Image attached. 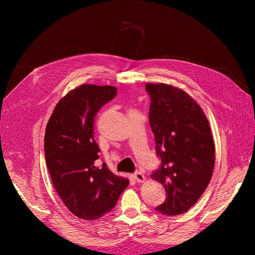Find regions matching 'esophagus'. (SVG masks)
Instances as JSON below:
<instances>
[{"mask_svg": "<svg viewBox=\"0 0 255 255\" xmlns=\"http://www.w3.org/2000/svg\"><path fill=\"white\" fill-rule=\"evenodd\" d=\"M133 178L134 180H136V182H138V183H142V182H144L145 181V177H144V175L142 174L141 172H136L133 174Z\"/></svg>", "mask_w": 255, "mask_h": 255, "instance_id": "34e87169", "label": "esophagus"}]
</instances>
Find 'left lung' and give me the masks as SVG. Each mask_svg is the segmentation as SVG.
<instances>
[{
	"instance_id": "1",
	"label": "left lung",
	"mask_w": 255,
	"mask_h": 255,
	"mask_svg": "<svg viewBox=\"0 0 255 255\" xmlns=\"http://www.w3.org/2000/svg\"><path fill=\"white\" fill-rule=\"evenodd\" d=\"M149 121L161 166L151 178L165 188L155 210L176 216L197 203L207 188L215 164V144L207 117L186 92L164 83L145 84Z\"/></svg>"
}]
</instances>
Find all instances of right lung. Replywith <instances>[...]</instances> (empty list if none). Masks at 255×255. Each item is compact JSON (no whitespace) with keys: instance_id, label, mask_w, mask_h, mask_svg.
Here are the masks:
<instances>
[{"instance_id":"1","label":"right lung","mask_w":255,"mask_h":255,"mask_svg":"<svg viewBox=\"0 0 255 255\" xmlns=\"http://www.w3.org/2000/svg\"><path fill=\"white\" fill-rule=\"evenodd\" d=\"M117 89L83 84L58 102L47 124L45 158L53 186L77 217L95 220L111 211L128 186L127 178L96 165L100 148L94 140V117Z\"/></svg>"}]
</instances>
